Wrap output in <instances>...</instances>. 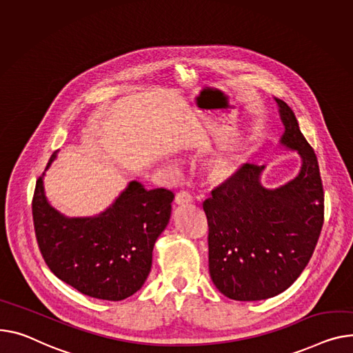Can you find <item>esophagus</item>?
Masks as SVG:
<instances>
[{
	"label": "esophagus",
	"instance_id": "obj_1",
	"mask_svg": "<svg viewBox=\"0 0 353 353\" xmlns=\"http://www.w3.org/2000/svg\"><path fill=\"white\" fill-rule=\"evenodd\" d=\"M174 201H176V204H189L193 201V197L189 192H180L176 194Z\"/></svg>",
	"mask_w": 353,
	"mask_h": 353
}]
</instances>
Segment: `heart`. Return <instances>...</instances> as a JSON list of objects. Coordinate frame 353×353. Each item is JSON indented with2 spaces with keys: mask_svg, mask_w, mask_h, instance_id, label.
Here are the masks:
<instances>
[{
  "mask_svg": "<svg viewBox=\"0 0 353 353\" xmlns=\"http://www.w3.org/2000/svg\"><path fill=\"white\" fill-rule=\"evenodd\" d=\"M230 168H231V166H230V164H228V163H224V164H223V166H221V169H223V170H228Z\"/></svg>",
  "mask_w": 353,
  "mask_h": 353,
  "instance_id": "obj_1",
  "label": "heart"
}]
</instances>
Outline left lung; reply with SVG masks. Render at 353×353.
I'll use <instances>...</instances> for the list:
<instances>
[{
	"instance_id": "obj_1",
	"label": "left lung",
	"mask_w": 353,
	"mask_h": 353,
	"mask_svg": "<svg viewBox=\"0 0 353 353\" xmlns=\"http://www.w3.org/2000/svg\"><path fill=\"white\" fill-rule=\"evenodd\" d=\"M281 143L302 157L299 174L268 190L264 166L244 163L203 203L208 223V271L217 290L236 301H260L290 288L308 265L323 225L318 159L281 99Z\"/></svg>"
}]
</instances>
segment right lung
Masks as SVG:
<instances>
[{"mask_svg":"<svg viewBox=\"0 0 353 353\" xmlns=\"http://www.w3.org/2000/svg\"><path fill=\"white\" fill-rule=\"evenodd\" d=\"M52 153L46 169L55 159ZM173 192L145 190L132 181L112 207L93 219H65L43 194L42 176L32 197L35 237L48 268L79 292L122 301L142 288L153 245L166 228Z\"/></svg>","mask_w":353,"mask_h":353,"instance_id":"1","label":"right lung"}]
</instances>
